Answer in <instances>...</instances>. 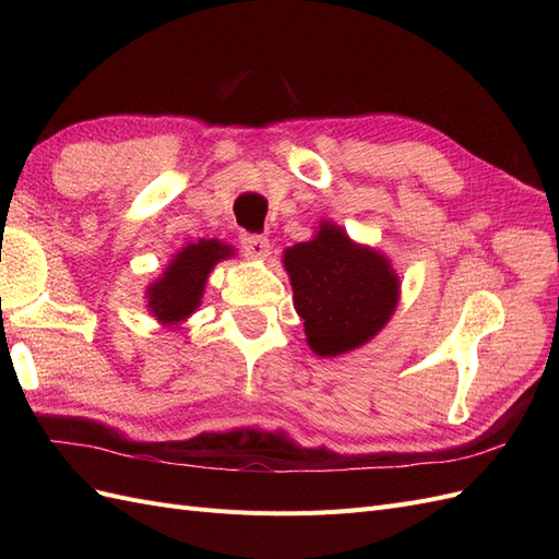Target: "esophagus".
Segmentation results:
<instances>
[{"label":"esophagus","instance_id":"esophagus-1","mask_svg":"<svg viewBox=\"0 0 559 559\" xmlns=\"http://www.w3.org/2000/svg\"><path fill=\"white\" fill-rule=\"evenodd\" d=\"M240 245L247 251V257L251 259H265L270 253V242L265 235H257V233H242L240 235Z\"/></svg>","mask_w":559,"mask_h":559}]
</instances>
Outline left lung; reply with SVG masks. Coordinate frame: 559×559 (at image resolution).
Returning a JSON list of instances; mask_svg holds the SVG:
<instances>
[{
	"label": "left lung",
	"instance_id": "1",
	"mask_svg": "<svg viewBox=\"0 0 559 559\" xmlns=\"http://www.w3.org/2000/svg\"><path fill=\"white\" fill-rule=\"evenodd\" d=\"M294 306L319 357H335L368 343L392 317L399 277L378 251L357 247L335 226L284 251Z\"/></svg>",
	"mask_w": 559,
	"mask_h": 559
}]
</instances>
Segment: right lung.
<instances>
[{
  "label": "right lung",
  "instance_id": "obj_1",
  "mask_svg": "<svg viewBox=\"0 0 559 559\" xmlns=\"http://www.w3.org/2000/svg\"><path fill=\"white\" fill-rule=\"evenodd\" d=\"M226 257H230V247L218 240H200L198 245L183 247L163 277L148 286L151 312L163 324H177L189 317L200 306L210 270Z\"/></svg>",
  "mask_w": 559,
  "mask_h": 559
}]
</instances>
